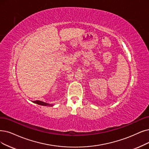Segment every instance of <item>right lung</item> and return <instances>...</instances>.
I'll use <instances>...</instances> for the list:
<instances>
[{"label": "right lung", "instance_id": "obj_1", "mask_svg": "<svg viewBox=\"0 0 149 149\" xmlns=\"http://www.w3.org/2000/svg\"><path fill=\"white\" fill-rule=\"evenodd\" d=\"M32 102L36 103V104H38L39 105H41V106H54V104H49V103L41 102V101H39V100L33 101V102Z\"/></svg>", "mask_w": 149, "mask_h": 149}]
</instances>
